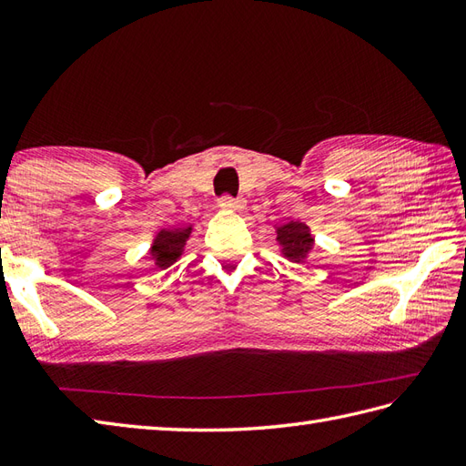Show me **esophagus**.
<instances>
[{
    "mask_svg": "<svg viewBox=\"0 0 466 466\" xmlns=\"http://www.w3.org/2000/svg\"><path fill=\"white\" fill-rule=\"evenodd\" d=\"M220 206L224 208V210H242L244 200H242V198H234L230 194H224L220 198Z\"/></svg>",
    "mask_w": 466,
    "mask_h": 466,
    "instance_id": "esophagus-1",
    "label": "esophagus"
}]
</instances>
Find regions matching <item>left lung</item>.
I'll return each mask as SVG.
<instances>
[{
	"label": "left lung",
	"mask_w": 466,
	"mask_h": 466,
	"mask_svg": "<svg viewBox=\"0 0 466 466\" xmlns=\"http://www.w3.org/2000/svg\"><path fill=\"white\" fill-rule=\"evenodd\" d=\"M279 242L282 252L292 262H302L312 250L314 240L310 236L309 226L302 222H289L279 228Z\"/></svg>",
	"instance_id": "obj_1"
}]
</instances>
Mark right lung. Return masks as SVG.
I'll use <instances>...</instances> for the list:
<instances>
[{"mask_svg":"<svg viewBox=\"0 0 466 466\" xmlns=\"http://www.w3.org/2000/svg\"><path fill=\"white\" fill-rule=\"evenodd\" d=\"M190 234V228H176V230H162L156 236L152 246V258L157 268H167L182 254L184 244Z\"/></svg>","mask_w":466,"mask_h":466,"instance_id":"1","label":"right lung"}]
</instances>
